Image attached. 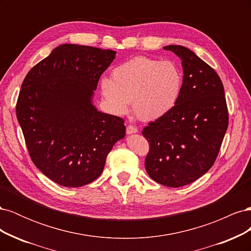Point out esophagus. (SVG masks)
Instances as JSON below:
<instances>
[{
	"label": "esophagus",
	"mask_w": 251,
	"mask_h": 251,
	"mask_svg": "<svg viewBox=\"0 0 251 251\" xmlns=\"http://www.w3.org/2000/svg\"><path fill=\"white\" fill-rule=\"evenodd\" d=\"M137 132H138V130H137V127H136V126H134L132 125L126 126V134H134V133H137Z\"/></svg>",
	"instance_id": "obj_1"
}]
</instances>
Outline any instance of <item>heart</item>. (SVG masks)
<instances>
[{
	"label": "heart",
	"mask_w": 251,
	"mask_h": 251,
	"mask_svg": "<svg viewBox=\"0 0 251 251\" xmlns=\"http://www.w3.org/2000/svg\"><path fill=\"white\" fill-rule=\"evenodd\" d=\"M182 88V75L168 60L159 62L136 56L114 68L111 79L103 78L100 89L110 108L125 115L131 101L135 115L151 121L166 115L176 104Z\"/></svg>",
	"instance_id": "obj_1"
}]
</instances>
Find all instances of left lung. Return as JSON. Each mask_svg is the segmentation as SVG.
<instances>
[{
  "mask_svg": "<svg viewBox=\"0 0 251 251\" xmlns=\"http://www.w3.org/2000/svg\"><path fill=\"white\" fill-rule=\"evenodd\" d=\"M163 49L182 60L183 79L174 108L143 128L150 144L144 166L157 183L180 187L215 163L228 126V110L223 83L210 66L183 46Z\"/></svg>",
  "mask_w": 251,
  "mask_h": 251,
  "instance_id": "8db88e82",
  "label": "left lung"
}]
</instances>
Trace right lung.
<instances>
[{
	"instance_id": "1",
	"label": "right lung",
	"mask_w": 251,
	"mask_h": 251,
	"mask_svg": "<svg viewBox=\"0 0 251 251\" xmlns=\"http://www.w3.org/2000/svg\"><path fill=\"white\" fill-rule=\"evenodd\" d=\"M116 52L64 44L36 64L22 83L17 117L30 158L45 176L66 187L100 176L124 119L92 103L100 75Z\"/></svg>"
}]
</instances>
